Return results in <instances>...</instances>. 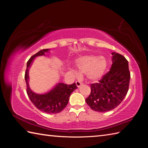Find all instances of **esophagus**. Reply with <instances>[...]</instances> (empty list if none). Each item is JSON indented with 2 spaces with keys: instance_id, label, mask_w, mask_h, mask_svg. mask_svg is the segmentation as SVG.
Segmentation results:
<instances>
[{
  "instance_id": "obj_1",
  "label": "esophagus",
  "mask_w": 148,
  "mask_h": 148,
  "mask_svg": "<svg viewBox=\"0 0 148 148\" xmlns=\"http://www.w3.org/2000/svg\"><path fill=\"white\" fill-rule=\"evenodd\" d=\"M82 84H83V83H82L81 82H79V81H77V82H76V84H77V86L78 88L80 87V86H81V85H82Z\"/></svg>"
}]
</instances>
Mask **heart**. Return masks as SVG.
Segmentation results:
<instances>
[{
    "mask_svg": "<svg viewBox=\"0 0 148 148\" xmlns=\"http://www.w3.org/2000/svg\"><path fill=\"white\" fill-rule=\"evenodd\" d=\"M75 64L79 72L69 69L71 73L76 78L81 77V73L86 74L88 79L92 82L101 79L107 69V60L104 56L95 55L82 56L75 60Z\"/></svg>",
    "mask_w": 148,
    "mask_h": 148,
    "instance_id": "obj_1",
    "label": "heart"
}]
</instances>
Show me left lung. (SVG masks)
I'll use <instances>...</instances> for the list:
<instances>
[{
    "label": "left lung",
    "mask_w": 148,
    "mask_h": 148,
    "mask_svg": "<svg viewBox=\"0 0 148 148\" xmlns=\"http://www.w3.org/2000/svg\"><path fill=\"white\" fill-rule=\"evenodd\" d=\"M112 55L110 71L99 83L91 84V94L86 99L91 109L100 112L115 109L123 100L128 91L130 79L128 62L117 52H112Z\"/></svg>",
    "instance_id": "8db88e82"
}]
</instances>
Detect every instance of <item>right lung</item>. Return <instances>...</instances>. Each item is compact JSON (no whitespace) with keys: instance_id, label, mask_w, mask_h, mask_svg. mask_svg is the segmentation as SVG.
<instances>
[{"instance_id":"right-lung-1","label":"right lung","mask_w":148,"mask_h":148,"mask_svg":"<svg viewBox=\"0 0 148 148\" xmlns=\"http://www.w3.org/2000/svg\"><path fill=\"white\" fill-rule=\"evenodd\" d=\"M50 49H42L31 57L26 64V70L25 79L27 86V94L31 101L36 107L41 111L47 114H57L61 111L68 104L69 97L71 92L77 88L76 83L66 84L59 83L47 92L38 94L34 92L29 87V71L33 60L39 56H46V53H49Z\"/></svg>"}]
</instances>
